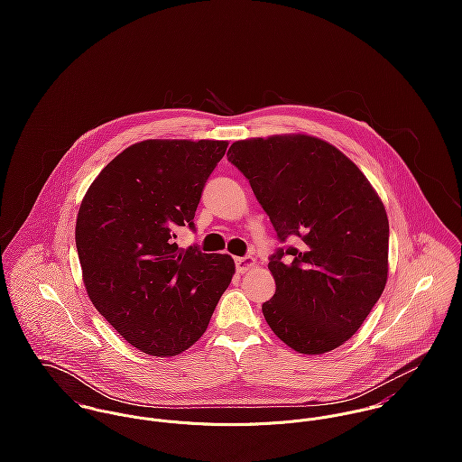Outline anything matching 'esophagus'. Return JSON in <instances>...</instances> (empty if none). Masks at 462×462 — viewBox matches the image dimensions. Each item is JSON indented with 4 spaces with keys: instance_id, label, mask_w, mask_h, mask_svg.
Here are the masks:
<instances>
[{
    "instance_id": "1",
    "label": "esophagus",
    "mask_w": 462,
    "mask_h": 462,
    "mask_svg": "<svg viewBox=\"0 0 462 462\" xmlns=\"http://www.w3.org/2000/svg\"><path fill=\"white\" fill-rule=\"evenodd\" d=\"M254 264H256V260H254L253 256H245V258H236V270H238L240 273H244V272L251 270V268H253Z\"/></svg>"
}]
</instances>
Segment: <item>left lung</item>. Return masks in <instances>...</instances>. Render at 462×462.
I'll list each match as a JSON object with an SVG mask.
<instances>
[{"label": "left lung", "mask_w": 462, "mask_h": 462, "mask_svg": "<svg viewBox=\"0 0 462 462\" xmlns=\"http://www.w3.org/2000/svg\"><path fill=\"white\" fill-rule=\"evenodd\" d=\"M227 160L249 180L279 240H300L270 258L266 324L299 354L334 350L363 326L388 281L383 200L352 160L311 134L238 140Z\"/></svg>", "instance_id": "obj_1"}]
</instances>
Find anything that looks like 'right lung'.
I'll use <instances>...</instances> for the list:
<instances>
[{"mask_svg":"<svg viewBox=\"0 0 462 462\" xmlns=\"http://www.w3.org/2000/svg\"><path fill=\"white\" fill-rule=\"evenodd\" d=\"M226 140H143L92 181L76 218V249L88 299L140 352L171 357L190 348L229 286V254L174 242L194 227L206 180Z\"/></svg>","mask_w":462,"mask_h":462,"instance_id":"obj_1","label":"right lung"}]
</instances>
